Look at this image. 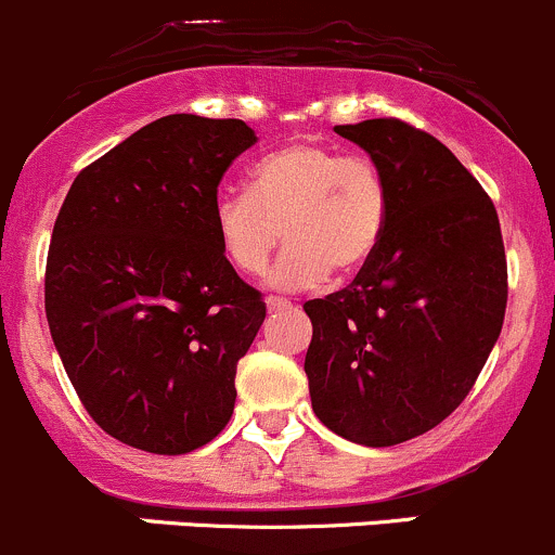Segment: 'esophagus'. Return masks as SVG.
Returning <instances> with one entry per match:
<instances>
[{
	"label": "esophagus",
	"instance_id": "34e87169",
	"mask_svg": "<svg viewBox=\"0 0 555 555\" xmlns=\"http://www.w3.org/2000/svg\"><path fill=\"white\" fill-rule=\"evenodd\" d=\"M291 301L283 299V296H267V310L270 312H280V310H288Z\"/></svg>",
	"mask_w": 555,
	"mask_h": 555
}]
</instances>
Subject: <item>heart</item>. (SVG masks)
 Returning a JSON list of instances; mask_svg holds the SVG:
<instances>
[{"mask_svg": "<svg viewBox=\"0 0 555 555\" xmlns=\"http://www.w3.org/2000/svg\"><path fill=\"white\" fill-rule=\"evenodd\" d=\"M390 186L374 159L318 141H294L248 170V192L214 199V235L243 275L264 272L280 237L288 248L270 272L272 288H315L363 270L385 240Z\"/></svg>", "mask_w": 555, "mask_h": 555, "instance_id": "heart-1", "label": "heart"}]
</instances>
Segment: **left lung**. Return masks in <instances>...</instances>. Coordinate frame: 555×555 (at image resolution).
<instances>
[{"instance_id":"left-lung-1","label":"left lung","mask_w":555,"mask_h":555,"mask_svg":"<svg viewBox=\"0 0 555 555\" xmlns=\"http://www.w3.org/2000/svg\"><path fill=\"white\" fill-rule=\"evenodd\" d=\"M334 130L385 173L390 221L347 288L305 305L312 411L347 441L396 447L476 385L505 320V245L489 194L430 133L396 117Z\"/></svg>"}]
</instances>
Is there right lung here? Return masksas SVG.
Instances as JSON below:
<instances>
[{
    "label": "right lung",
    "instance_id": "add662e5",
    "mask_svg": "<svg viewBox=\"0 0 555 555\" xmlns=\"http://www.w3.org/2000/svg\"><path fill=\"white\" fill-rule=\"evenodd\" d=\"M243 119L168 114L79 170L53 227L44 312L95 425L128 447L186 454L235 411L237 361L261 328L210 214Z\"/></svg>",
    "mask_w": 555,
    "mask_h": 555
}]
</instances>
